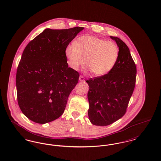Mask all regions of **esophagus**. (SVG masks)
I'll return each instance as SVG.
<instances>
[{
    "mask_svg": "<svg viewBox=\"0 0 161 161\" xmlns=\"http://www.w3.org/2000/svg\"><path fill=\"white\" fill-rule=\"evenodd\" d=\"M79 80H80V81H84V77H83V76H82V75H80V77H79Z\"/></svg>",
    "mask_w": 161,
    "mask_h": 161,
    "instance_id": "esophagus-1",
    "label": "esophagus"
}]
</instances>
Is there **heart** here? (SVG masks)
<instances>
[{
  "instance_id": "1",
  "label": "heart",
  "mask_w": 161,
  "mask_h": 161,
  "mask_svg": "<svg viewBox=\"0 0 161 161\" xmlns=\"http://www.w3.org/2000/svg\"><path fill=\"white\" fill-rule=\"evenodd\" d=\"M65 53L72 69L77 70L85 61L92 74L100 77L114 68L119 51L118 46L113 42L93 36H84L77 38L75 44L67 46Z\"/></svg>"
}]
</instances>
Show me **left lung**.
<instances>
[{"mask_svg": "<svg viewBox=\"0 0 161 161\" xmlns=\"http://www.w3.org/2000/svg\"><path fill=\"white\" fill-rule=\"evenodd\" d=\"M119 47V58L114 68L106 75L90 78L87 98L88 115L92 124L106 126L122 118L134 91L136 67L126 44L110 36Z\"/></svg>", "mask_w": 161, "mask_h": 161, "instance_id": "left-lung-1", "label": "left lung"}]
</instances>
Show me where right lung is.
<instances>
[{
  "mask_svg": "<svg viewBox=\"0 0 161 161\" xmlns=\"http://www.w3.org/2000/svg\"><path fill=\"white\" fill-rule=\"evenodd\" d=\"M83 29L47 28L25 48L17 70V95L21 111L31 121L45 124L63 114L80 76L68 67L65 50Z\"/></svg>",
  "mask_w": 161,
  "mask_h": 161,
  "instance_id": "right-lung-1",
  "label": "right lung"
}]
</instances>
